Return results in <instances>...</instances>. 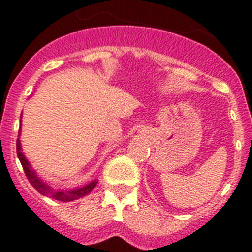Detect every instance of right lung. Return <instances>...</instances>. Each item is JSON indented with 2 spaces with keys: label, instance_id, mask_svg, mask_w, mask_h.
Returning <instances> with one entry per match:
<instances>
[{
  "label": "right lung",
  "instance_id": "obj_1",
  "mask_svg": "<svg viewBox=\"0 0 252 252\" xmlns=\"http://www.w3.org/2000/svg\"><path fill=\"white\" fill-rule=\"evenodd\" d=\"M17 154L18 158H19V161H21V165L23 167V171H25L26 176H27V179L31 183L35 189H36L39 193H41L43 196H48L51 199L59 200V201H72V200L80 199L82 196L87 195V193H90L94 187L96 186V180L94 182H91V183L86 184L84 187L81 188H76V189H69V191H53L52 188L47 186V184L43 182V180L39 178V176L35 174L31 166H30L29 161L26 159V157L23 156L21 150V141H19V138L17 140Z\"/></svg>",
  "mask_w": 252,
  "mask_h": 252
}]
</instances>
